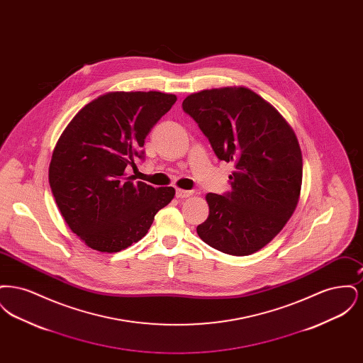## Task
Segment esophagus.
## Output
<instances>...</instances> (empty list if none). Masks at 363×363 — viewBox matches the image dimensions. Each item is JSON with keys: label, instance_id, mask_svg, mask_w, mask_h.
Returning <instances> with one entry per match:
<instances>
[{"label": "esophagus", "instance_id": "1", "mask_svg": "<svg viewBox=\"0 0 363 363\" xmlns=\"http://www.w3.org/2000/svg\"><path fill=\"white\" fill-rule=\"evenodd\" d=\"M193 194V190H185V189H177L175 190V196L178 199H185V197H189Z\"/></svg>", "mask_w": 363, "mask_h": 363}]
</instances>
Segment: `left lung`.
I'll list each match as a JSON object with an SVG mask.
<instances>
[{
	"label": "left lung",
	"mask_w": 363,
	"mask_h": 363,
	"mask_svg": "<svg viewBox=\"0 0 363 363\" xmlns=\"http://www.w3.org/2000/svg\"><path fill=\"white\" fill-rule=\"evenodd\" d=\"M218 159L233 162L231 191L208 193L209 215L197 234L213 249L247 256L272 241L296 208L302 154L291 126L256 92L225 86L182 102Z\"/></svg>",
	"instance_id": "1"
}]
</instances>
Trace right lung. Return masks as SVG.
Wrapping results in <instances>:
<instances>
[{
  "label": "right lung",
  "mask_w": 363,
  "mask_h": 363,
  "mask_svg": "<svg viewBox=\"0 0 363 363\" xmlns=\"http://www.w3.org/2000/svg\"><path fill=\"white\" fill-rule=\"evenodd\" d=\"M173 94L108 92L86 104L52 151L49 182L70 230L91 249L116 253L140 241L172 186L133 182L126 167L144 159V141L175 104Z\"/></svg>",
  "instance_id": "add662e5"
}]
</instances>
